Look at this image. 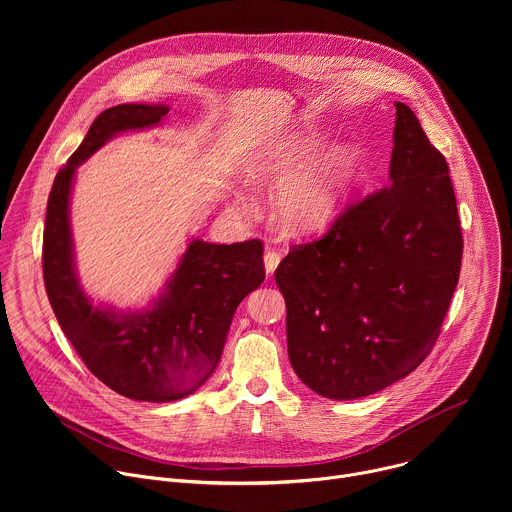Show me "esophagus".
<instances>
[{
    "label": "esophagus",
    "instance_id": "esophagus-1",
    "mask_svg": "<svg viewBox=\"0 0 512 512\" xmlns=\"http://www.w3.org/2000/svg\"><path fill=\"white\" fill-rule=\"evenodd\" d=\"M263 261H265V271L267 273H273L281 261V253L279 251H273V249H267L265 255H263Z\"/></svg>",
    "mask_w": 512,
    "mask_h": 512
}]
</instances>
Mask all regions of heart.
Segmentation results:
<instances>
[{"instance_id":"b5f03b06","label":"heart","mask_w":512,"mask_h":512,"mask_svg":"<svg viewBox=\"0 0 512 512\" xmlns=\"http://www.w3.org/2000/svg\"><path fill=\"white\" fill-rule=\"evenodd\" d=\"M322 135L312 129L291 131L267 139L243 160L241 178L253 188H265L279 180L275 212L285 231L310 235L328 229L342 212L358 172V156L350 143L314 156ZM239 212L253 206L245 198L235 200Z\"/></svg>"}]
</instances>
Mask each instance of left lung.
Segmentation results:
<instances>
[{"label":"left lung","mask_w":512,"mask_h":512,"mask_svg":"<svg viewBox=\"0 0 512 512\" xmlns=\"http://www.w3.org/2000/svg\"><path fill=\"white\" fill-rule=\"evenodd\" d=\"M389 184L348 206L318 241L275 271L287 354L314 393L348 401L383 391L431 352L462 265L446 158L395 103Z\"/></svg>","instance_id":"obj_1"}]
</instances>
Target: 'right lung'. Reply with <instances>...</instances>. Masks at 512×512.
I'll return each mask as SVG.
<instances>
[{
	"label": "right lung",
	"instance_id": "right-lung-1",
	"mask_svg": "<svg viewBox=\"0 0 512 512\" xmlns=\"http://www.w3.org/2000/svg\"><path fill=\"white\" fill-rule=\"evenodd\" d=\"M168 111V105L123 103L93 121L54 178L42 247L50 306L87 369L115 393L150 403L178 401L208 381L237 306L265 279L259 239L233 245L192 239L150 308L95 306L83 291L68 214L77 168L115 135L156 127Z\"/></svg>",
	"mask_w": 512,
	"mask_h": 512
}]
</instances>
